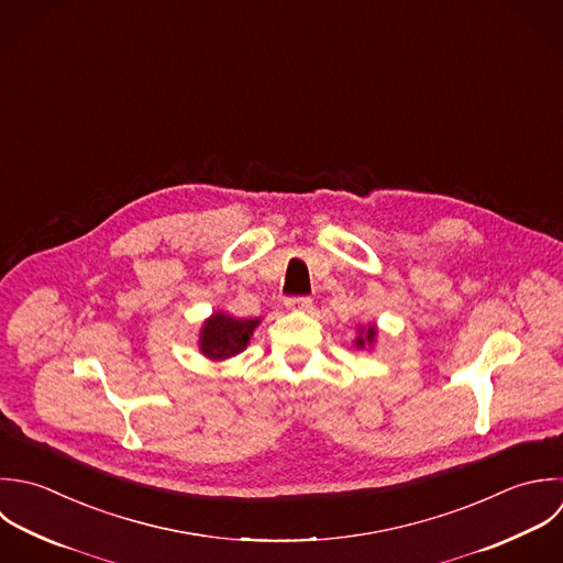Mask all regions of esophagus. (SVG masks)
<instances>
[{"mask_svg":"<svg viewBox=\"0 0 563 563\" xmlns=\"http://www.w3.org/2000/svg\"><path fill=\"white\" fill-rule=\"evenodd\" d=\"M285 307H287L289 311H309V309L313 307V302H311V298H307V296H294V298H287V300H285Z\"/></svg>","mask_w":563,"mask_h":563,"instance_id":"34e87169","label":"esophagus"}]
</instances>
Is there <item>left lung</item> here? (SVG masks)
<instances>
[{
  "label": "left lung",
  "instance_id": "1",
  "mask_svg": "<svg viewBox=\"0 0 563 563\" xmlns=\"http://www.w3.org/2000/svg\"><path fill=\"white\" fill-rule=\"evenodd\" d=\"M377 340V327L368 324V327H360L357 338H355V346L357 349H371Z\"/></svg>",
  "mask_w": 563,
  "mask_h": 563
}]
</instances>
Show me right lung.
Wrapping results in <instances>:
<instances>
[{"label": "right lung", "mask_w": 563, "mask_h": 563, "mask_svg": "<svg viewBox=\"0 0 563 563\" xmlns=\"http://www.w3.org/2000/svg\"><path fill=\"white\" fill-rule=\"evenodd\" d=\"M258 324H261V318L241 320L223 311H217L201 327L199 351L214 362L234 357L247 349L250 338L254 335V329Z\"/></svg>", "instance_id": "1"}]
</instances>
